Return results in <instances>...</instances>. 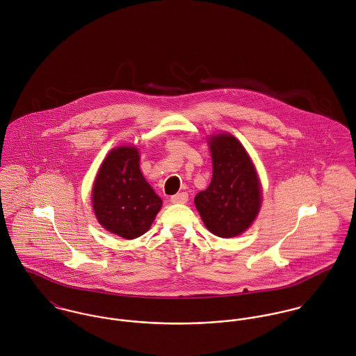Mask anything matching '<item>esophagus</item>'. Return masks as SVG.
I'll return each mask as SVG.
<instances>
[{
    "instance_id": "obj_1",
    "label": "esophagus",
    "mask_w": 356,
    "mask_h": 356,
    "mask_svg": "<svg viewBox=\"0 0 356 356\" xmlns=\"http://www.w3.org/2000/svg\"><path fill=\"white\" fill-rule=\"evenodd\" d=\"M188 200H189V195L186 192H181L178 195L171 196V202L172 203L185 204L188 203Z\"/></svg>"
}]
</instances>
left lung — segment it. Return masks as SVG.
Returning a JSON list of instances; mask_svg holds the SVG:
<instances>
[{
    "label": "left lung",
    "mask_w": 356,
    "mask_h": 356,
    "mask_svg": "<svg viewBox=\"0 0 356 356\" xmlns=\"http://www.w3.org/2000/svg\"><path fill=\"white\" fill-rule=\"evenodd\" d=\"M212 179L196 195L195 204L207 229L218 237L230 238L245 232L260 208V184L244 147L229 134L209 141Z\"/></svg>",
    "instance_id": "obj_1"
}]
</instances>
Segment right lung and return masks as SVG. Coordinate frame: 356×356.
Returning <instances> with one entry per match:
<instances>
[{
	"mask_svg": "<svg viewBox=\"0 0 356 356\" xmlns=\"http://www.w3.org/2000/svg\"><path fill=\"white\" fill-rule=\"evenodd\" d=\"M160 207L161 199L140 170L138 149H112L93 186V208L102 226L119 237L133 240L148 232Z\"/></svg>",
	"mask_w": 356,
	"mask_h": 356,
	"instance_id": "right-lung-1",
	"label": "right lung"
}]
</instances>
